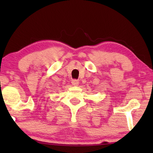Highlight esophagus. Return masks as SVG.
Listing matches in <instances>:
<instances>
[{"label": "esophagus", "instance_id": "1", "mask_svg": "<svg viewBox=\"0 0 153 153\" xmlns=\"http://www.w3.org/2000/svg\"><path fill=\"white\" fill-rule=\"evenodd\" d=\"M71 82L73 85H78L79 84V80H76V79H74V80H72Z\"/></svg>", "mask_w": 153, "mask_h": 153}]
</instances>
